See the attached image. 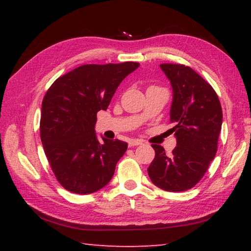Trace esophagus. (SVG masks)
Wrapping results in <instances>:
<instances>
[{
	"label": "esophagus",
	"mask_w": 251,
	"mask_h": 251,
	"mask_svg": "<svg viewBox=\"0 0 251 251\" xmlns=\"http://www.w3.org/2000/svg\"><path fill=\"white\" fill-rule=\"evenodd\" d=\"M142 144H143V141H141V139H131V141L128 142V146L134 147V146L142 145Z\"/></svg>",
	"instance_id": "esophagus-1"
}]
</instances>
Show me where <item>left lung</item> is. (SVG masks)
<instances>
[{
    "label": "left lung",
    "instance_id": "left-lung-1",
    "mask_svg": "<svg viewBox=\"0 0 251 251\" xmlns=\"http://www.w3.org/2000/svg\"><path fill=\"white\" fill-rule=\"evenodd\" d=\"M160 69L173 88L169 115L177 146L167 156L152 144L155 158L147 172L155 186L178 193L193 188L215 158L223 110L214 88L193 69L180 64H160Z\"/></svg>",
    "mask_w": 251,
    "mask_h": 251
}]
</instances>
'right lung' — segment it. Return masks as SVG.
<instances>
[{
  "instance_id": "1",
  "label": "right lung",
  "mask_w": 251,
  "mask_h": 251,
  "mask_svg": "<svg viewBox=\"0 0 251 251\" xmlns=\"http://www.w3.org/2000/svg\"><path fill=\"white\" fill-rule=\"evenodd\" d=\"M138 66L135 62L82 65L58 77L46 92L41 141L55 177L69 192L92 194L112 179L127 143L104 137L100 143L96 114L107 109L122 80Z\"/></svg>"
}]
</instances>
